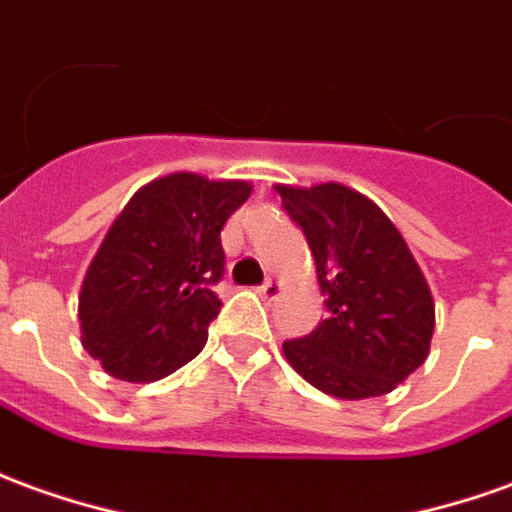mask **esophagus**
I'll use <instances>...</instances> for the list:
<instances>
[{
  "instance_id": "34e87169",
  "label": "esophagus",
  "mask_w": 512,
  "mask_h": 512,
  "mask_svg": "<svg viewBox=\"0 0 512 512\" xmlns=\"http://www.w3.org/2000/svg\"><path fill=\"white\" fill-rule=\"evenodd\" d=\"M280 291H282V282L274 280V277H268V280L263 282L260 288H257V293H260L263 299H274V296H277Z\"/></svg>"
}]
</instances>
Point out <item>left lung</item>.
<instances>
[{
  "mask_svg": "<svg viewBox=\"0 0 512 512\" xmlns=\"http://www.w3.org/2000/svg\"><path fill=\"white\" fill-rule=\"evenodd\" d=\"M282 207L316 260L327 318L282 343L285 360L313 388L338 399L391 393L430 355L435 305L402 232L341 182L277 185Z\"/></svg>",
  "mask_w": 512,
  "mask_h": 512,
  "instance_id": "1",
  "label": "left lung"
}]
</instances>
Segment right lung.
<instances>
[{
	"instance_id": "obj_1",
	"label": "right lung",
	"mask_w": 512,
	"mask_h": 512,
	"mask_svg": "<svg viewBox=\"0 0 512 512\" xmlns=\"http://www.w3.org/2000/svg\"><path fill=\"white\" fill-rule=\"evenodd\" d=\"M249 194L244 180L177 171L124 205L80 291L82 346L110 377L155 382L202 352L221 307V227Z\"/></svg>"
}]
</instances>
